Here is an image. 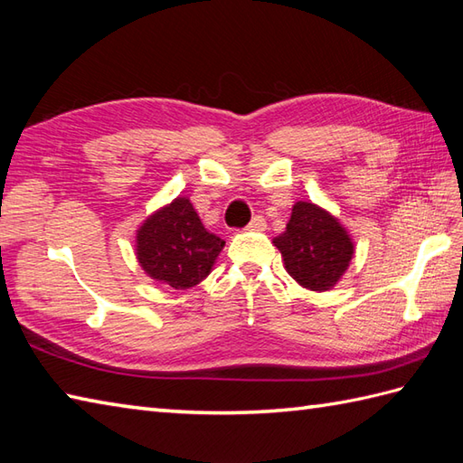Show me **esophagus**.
Here are the masks:
<instances>
[{"label": "esophagus", "instance_id": "1", "mask_svg": "<svg viewBox=\"0 0 463 463\" xmlns=\"http://www.w3.org/2000/svg\"><path fill=\"white\" fill-rule=\"evenodd\" d=\"M267 229V221H264V216H254V219L249 222V231H264Z\"/></svg>", "mask_w": 463, "mask_h": 463}]
</instances>
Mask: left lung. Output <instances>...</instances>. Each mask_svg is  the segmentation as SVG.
<instances>
[{
    "label": "left lung",
    "instance_id": "8db88e82",
    "mask_svg": "<svg viewBox=\"0 0 463 463\" xmlns=\"http://www.w3.org/2000/svg\"><path fill=\"white\" fill-rule=\"evenodd\" d=\"M290 277L310 290H328L346 272L354 244L344 226L320 206L297 203L287 231L274 239Z\"/></svg>",
    "mask_w": 463,
    "mask_h": 463
}]
</instances>
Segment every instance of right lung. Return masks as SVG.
Returning a JSON list of instances; mask_svg holds the SVG:
<instances>
[{
	"mask_svg": "<svg viewBox=\"0 0 463 463\" xmlns=\"http://www.w3.org/2000/svg\"><path fill=\"white\" fill-rule=\"evenodd\" d=\"M224 241L203 226L189 199H175L137 231V259L151 279L176 290L191 288L211 272Z\"/></svg>",
	"mask_w": 463,
	"mask_h": 463,
	"instance_id": "right-lung-1",
	"label": "right lung"
}]
</instances>
